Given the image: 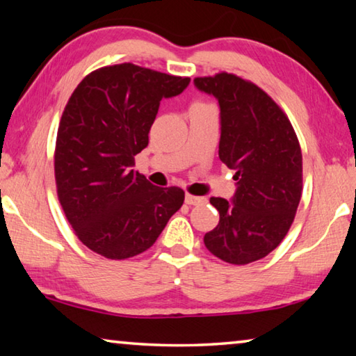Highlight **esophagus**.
I'll list each match as a JSON object with an SVG mask.
<instances>
[{"instance_id": "esophagus-1", "label": "esophagus", "mask_w": 356, "mask_h": 356, "mask_svg": "<svg viewBox=\"0 0 356 356\" xmlns=\"http://www.w3.org/2000/svg\"><path fill=\"white\" fill-rule=\"evenodd\" d=\"M185 202L188 204V206H200V204L204 202V197L193 196V195H190V193H186V195H185Z\"/></svg>"}]
</instances>
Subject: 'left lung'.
I'll return each instance as SVG.
<instances>
[{"label": "left lung", "mask_w": 356, "mask_h": 356, "mask_svg": "<svg viewBox=\"0 0 356 356\" xmlns=\"http://www.w3.org/2000/svg\"><path fill=\"white\" fill-rule=\"evenodd\" d=\"M218 100L220 160L236 171L232 201L210 197L220 222L204 245L221 261L245 265L278 246L291 229L303 190V161L291 120L270 95L234 74L195 78Z\"/></svg>", "instance_id": "obj_1"}]
</instances>
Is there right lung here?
Returning <instances> with one entry per match:
<instances>
[{"mask_svg": "<svg viewBox=\"0 0 356 356\" xmlns=\"http://www.w3.org/2000/svg\"><path fill=\"white\" fill-rule=\"evenodd\" d=\"M131 63L83 78L64 108L55 149L58 200L75 236L106 259L141 254L182 207L179 186H155L134 170L161 99L188 86Z\"/></svg>", "mask_w": 356, "mask_h": 356, "instance_id": "1", "label": "right lung"}]
</instances>
